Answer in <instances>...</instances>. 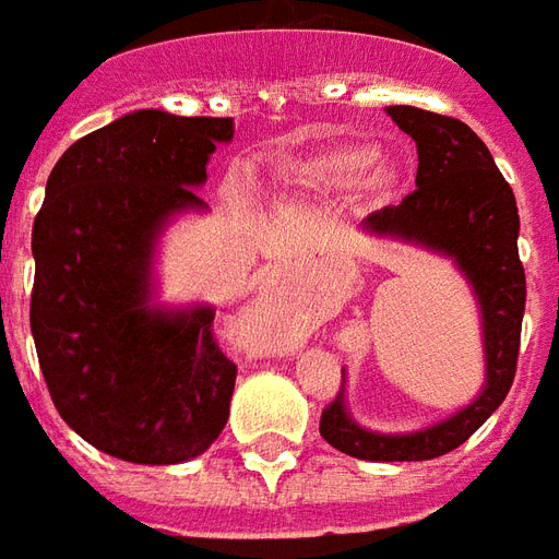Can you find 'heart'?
I'll use <instances>...</instances> for the list:
<instances>
[{"label":"heart","mask_w":559,"mask_h":559,"mask_svg":"<svg viewBox=\"0 0 559 559\" xmlns=\"http://www.w3.org/2000/svg\"><path fill=\"white\" fill-rule=\"evenodd\" d=\"M373 163V144L343 142L313 153V156L301 159V163L290 165L284 171V177H281V186H284V192H293V195H329V192H343L358 177H364L369 165ZM367 183H370L373 192H388L391 183H394V175L384 165H374V171L367 176Z\"/></svg>","instance_id":"heart-1"}]
</instances>
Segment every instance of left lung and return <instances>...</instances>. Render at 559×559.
<instances>
[{
    "instance_id": "8db88e82",
    "label": "left lung",
    "mask_w": 559,
    "mask_h": 559,
    "mask_svg": "<svg viewBox=\"0 0 559 559\" xmlns=\"http://www.w3.org/2000/svg\"><path fill=\"white\" fill-rule=\"evenodd\" d=\"M400 130L417 144V189L396 206L364 218V230L441 251L456 260L483 313L486 384L479 396L436 427L408 436H379L355 424L343 388L322 408L320 436L346 456L370 462H424L465 444L510 394L522 343L527 281L519 260V206L486 144L468 123L388 106Z\"/></svg>"
}]
</instances>
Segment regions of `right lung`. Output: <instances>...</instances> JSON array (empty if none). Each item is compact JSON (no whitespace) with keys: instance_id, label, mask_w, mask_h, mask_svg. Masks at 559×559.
<instances>
[{"instance_id":"right-lung-1","label":"right lung","mask_w":559,"mask_h":559,"mask_svg":"<svg viewBox=\"0 0 559 559\" xmlns=\"http://www.w3.org/2000/svg\"><path fill=\"white\" fill-rule=\"evenodd\" d=\"M230 139L234 118L130 111L61 153L35 216L40 373L64 424L123 462L195 459L227 424L237 364L213 308L151 305V260L168 218L204 210L195 186Z\"/></svg>"}]
</instances>
